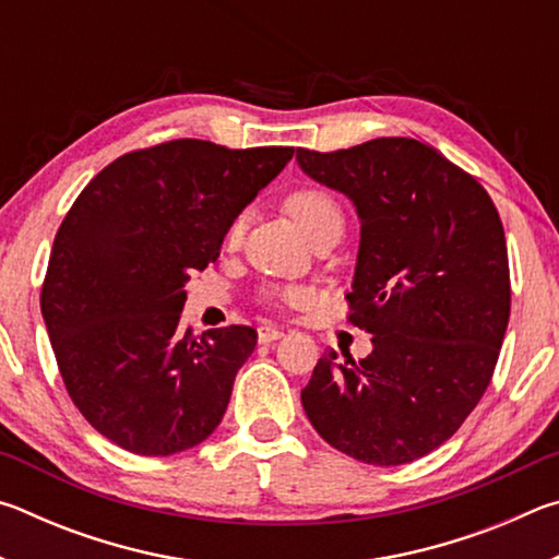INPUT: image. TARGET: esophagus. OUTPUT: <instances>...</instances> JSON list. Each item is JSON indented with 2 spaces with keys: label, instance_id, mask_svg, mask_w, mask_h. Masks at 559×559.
Returning a JSON list of instances; mask_svg holds the SVG:
<instances>
[{
  "label": "esophagus",
  "instance_id": "obj_1",
  "mask_svg": "<svg viewBox=\"0 0 559 559\" xmlns=\"http://www.w3.org/2000/svg\"><path fill=\"white\" fill-rule=\"evenodd\" d=\"M278 337H283V330L281 328L271 325V323L259 328V343L266 345V343H273V340H278Z\"/></svg>",
  "mask_w": 559,
  "mask_h": 559
}]
</instances>
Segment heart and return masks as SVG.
Returning <instances> with one entry per match:
<instances>
[{"label": "heart", "instance_id": "heart-1", "mask_svg": "<svg viewBox=\"0 0 559 559\" xmlns=\"http://www.w3.org/2000/svg\"><path fill=\"white\" fill-rule=\"evenodd\" d=\"M286 210L298 222V226L310 241L316 239L320 231L330 229V226H343V206L335 200L328 189L318 185H302L296 187L286 197ZM246 231V214H236L229 229H226V243L239 246ZM296 296V293H293Z\"/></svg>", "mask_w": 559, "mask_h": 559}]
</instances>
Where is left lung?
<instances>
[{
    "instance_id": "obj_1",
    "label": "left lung",
    "mask_w": 559,
    "mask_h": 559,
    "mask_svg": "<svg viewBox=\"0 0 559 559\" xmlns=\"http://www.w3.org/2000/svg\"><path fill=\"white\" fill-rule=\"evenodd\" d=\"M296 157L357 206L347 320L374 345L359 362L320 357L302 409L330 447L362 463L427 456L476 409L506 337L510 269L496 204L476 177L412 138L298 147Z\"/></svg>"
}]
</instances>
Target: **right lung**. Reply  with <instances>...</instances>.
I'll return each mask as SVG.
<instances>
[{
	"label": "right lung",
	"instance_id": "1",
	"mask_svg": "<svg viewBox=\"0 0 559 559\" xmlns=\"http://www.w3.org/2000/svg\"><path fill=\"white\" fill-rule=\"evenodd\" d=\"M290 157L293 147L167 140L112 159L66 214L44 323L73 404L120 449L169 456L219 427L259 335L182 333L185 283L219 259L234 216Z\"/></svg>",
	"mask_w": 559,
	"mask_h": 559
}]
</instances>
